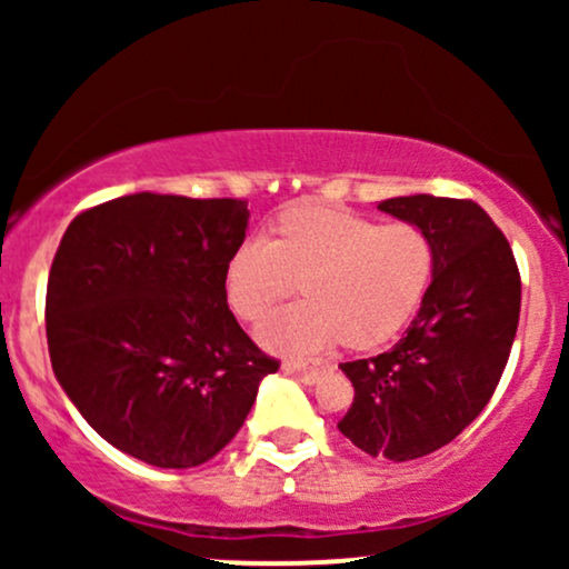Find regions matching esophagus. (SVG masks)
<instances>
[{
    "instance_id": "esophagus-1",
    "label": "esophagus",
    "mask_w": 569,
    "mask_h": 569,
    "mask_svg": "<svg viewBox=\"0 0 569 569\" xmlns=\"http://www.w3.org/2000/svg\"><path fill=\"white\" fill-rule=\"evenodd\" d=\"M326 369H329V363H323V361H312V363L286 361V363H283V371H286V375L299 377V380H302V382H310V385L321 380V375H323Z\"/></svg>"
}]
</instances>
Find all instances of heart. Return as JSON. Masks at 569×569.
I'll return each instance as SVG.
<instances>
[{
    "mask_svg": "<svg viewBox=\"0 0 569 569\" xmlns=\"http://www.w3.org/2000/svg\"><path fill=\"white\" fill-rule=\"evenodd\" d=\"M433 240L411 221L377 224L342 208L280 213L272 240L248 234L224 267L227 302L243 321L262 318L302 286L307 299L259 323L267 350L307 356L337 345L377 348L411 321L433 278Z\"/></svg>",
    "mask_w": 569,
    "mask_h": 569,
    "instance_id": "heart-1",
    "label": "heart"
}]
</instances>
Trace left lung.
Segmentation results:
<instances>
[{"label":"left lung","instance_id":"obj_1","mask_svg":"<svg viewBox=\"0 0 569 569\" xmlns=\"http://www.w3.org/2000/svg\"><path fill=\"white\" fill-rule=\"evenodd\" d=\"M380 211L433 240V280L388 352L342 363L356 388L339 430L371 457H426L487 407L519 326L521 278L506 234L473 200L409 194Z\"/></svg>","mask_w":569,"mask_h":569}]
</instances>
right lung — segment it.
Wrapping results in <instances>:
<instances>
[{"label":"right lung","instance_id":"right-lung-1","mask_svg":"<svg viewBox=\"0 0 569 569\" xmlns=\"http://www.w3.org/2000/svg\"><path fill=\"white\" fill-rule=\"evenodd\" d=\"M248 202L136 192L69 224L48 278L56 380L101 439L194 468L234 439L278 371L227 307Z\"/></svg>","mask_w":569,"mask_h":569}]
</instances>
